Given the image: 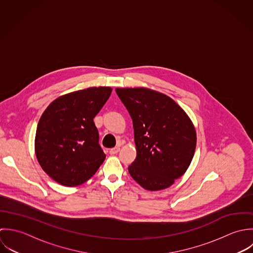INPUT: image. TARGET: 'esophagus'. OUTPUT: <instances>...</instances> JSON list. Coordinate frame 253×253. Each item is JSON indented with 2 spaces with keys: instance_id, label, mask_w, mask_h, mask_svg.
<instances>
[{
  "instance_id": "obj_1",
  "label": "esophagus",
  "mask_w": 253,
  "mask_h": 253,
  "mask_svg": "<svg viewBox=\"0 0 253 253\" xmlns=\"http://www.w3.org/2000/svg\"><path fill=\"white\" fill-rule=\"evenodd\" d=\"M120 151V149L118 148V147H116V148H113V149H110L109 150V153L111 154V155H113V154H116L117 152Z\"/></svg>"
}]
</instances>
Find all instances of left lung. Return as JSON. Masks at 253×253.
I'll use <instances>...</instances> for the list:
<instances>
[{
	"label": "left lung",
	"instance_id": "8db88e82",
	"mask_svg": "<svg viewBox=\"0 0 253 253\" xmlns=\"http://www.w3.org/2000/svg\"><path fill=\"white\" fill-rule=\"evenodd\" d=\"M115 92L133 120L137 157L128 167L130 175L149 191L170 187L194 157L197 134L191 119L161 93L146 88Z\"/></svg>",
	"mask_w": 253,
	"mask_h": 253
}]
</instances>
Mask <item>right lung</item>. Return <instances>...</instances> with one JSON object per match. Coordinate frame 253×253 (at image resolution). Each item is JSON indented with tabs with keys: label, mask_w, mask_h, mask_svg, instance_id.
Wrapping results in <instances>:
<instances>
[{
	"label": "right lung",
	"mask_w": 253,
	"mask_h": 253,
	"mask_svg": "<svg viewBox=\"0 0 253 253\" xmlns=\"http://www.w3.org/2000/svg\"><path fill=\"white\" fill-rule=\"evenodd\" d=\"M111 91L109 87H94L61 96L42 114L35 152L42 169L58 184L82 185L104 161L94 117Z\"/></svg>",
	"instance_id": "obj_1"
}]
</instances>
